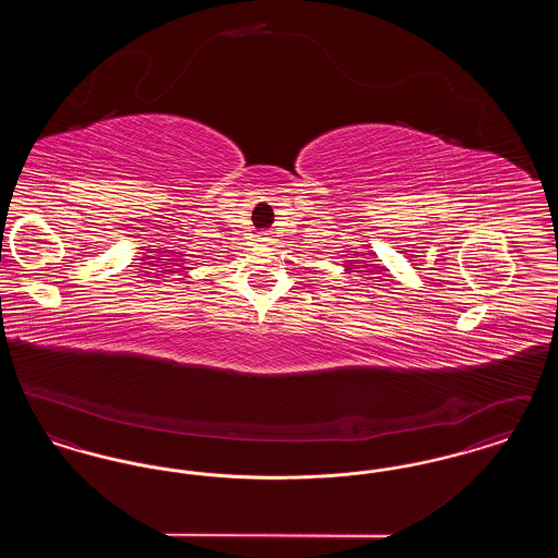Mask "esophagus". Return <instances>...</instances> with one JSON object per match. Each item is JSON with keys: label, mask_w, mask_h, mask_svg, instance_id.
<instances>
[{"label": "esophagus", "mask_w": 558, "mask_h": 558, "mask_svg": "<svg viewBox=\"0 0 558 558\" xmlns=\"http://www.w3.org/2000/svg\"><path fill=\"white\" fill-rule=\"evenodd\" d=\"M257 240H259V242H266V244H269V242H271V234L262 232V234H257Z\"/></svg>", "instance_id": "34e87169"}]
</instances>
